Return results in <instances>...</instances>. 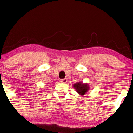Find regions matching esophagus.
Listing matches in <instances>:
<instances>
[{"label": "esophagus", "instance_id": "obj_1", "mask_svg": "<svg viewBox=\"0 0 133 133\" xmlns=\"http://www.w3.org/2000/svg\"><path fill=\"white\" fill-rule=\"evenodd\" d=\"M61 83H67V82H68V79H67V78L62 79V80H61Z\"/></svg>", "mask_w": 133, "mask_h": 133}]
</instances>
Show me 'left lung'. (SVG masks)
I'll return each instance as SVG.
<instances>
[{"label":"left lung","instance_id":"1","mask_svg":"<svg viewBox=\"0 0 133 133\" xmlns=\"http://www.w3.org/2000/svg\"><path fill=\"white\" fill-rule=\"evenodd\" d=\"M74 88L76 91V92L80 96L85 95L90 90V86L87 83H84L82 82H77L76 83L73 85Z\"/></svg>","mask_w":133,"mask_h":133}]
</instances>
